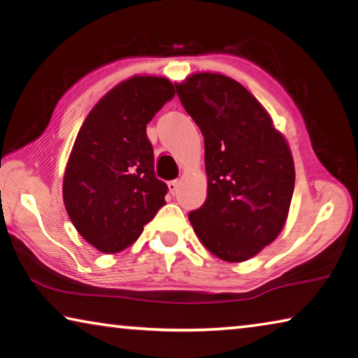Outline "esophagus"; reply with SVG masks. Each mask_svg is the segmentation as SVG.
Here are the masks:
<instances>
[{"label": "esophagus", "instance_id": "1", "mask_svg": "<svg viewBox=\"0 0 358 358\" xmlns=\"http://www.w3.org/2000/svg\"><path fill=\"white\" fill-rule=\"evenodd\" d=\"M167 186H169V191H171V194L172 196H175V194L178 192V187H180V181L178 180H172V181H169L167 183Z\"/></svg>", "mask_w": 358, "mask_h": 358}]
</instances>
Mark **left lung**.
Listing matches in <instances>:
<instances>
[{
  "instance_id": "obj_1",
  "label": "left lung",
  "mask_w": 358,
  "mask_h": 358,
  "mask_svg": "<svg viewBox=\"0 0 358 358\" xmlns=\"http://www.w3.org/2000/svg\"><path fill=\"white\" fill-rule=\"evenodd\" d=\"M205 142L207 201L189 213L199 240L216 257L243 262L284 227L295 185L289 145L262 104L222 74L175 83Z\"/></svg>"
}]
</instances>
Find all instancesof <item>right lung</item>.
<instances>
[{
	"mask_svg": "<svg viewBox=\"0 0 358 358\" xmlns=\"http://www.w3.org/2000/svg\"><path fill=\"white\" fill-rule=\"evenodd\" d=\"M173 94L164 77H131L92 108L78 131L64 172V207L101 252L134 243L166 205L167 185L155 175L147 124Z\"/></svg>",
	"mask_w": 358,
	"mask_h": 358,
	"instance_id": "add662e5",
	"label": "right lung"
}]
</instances>
